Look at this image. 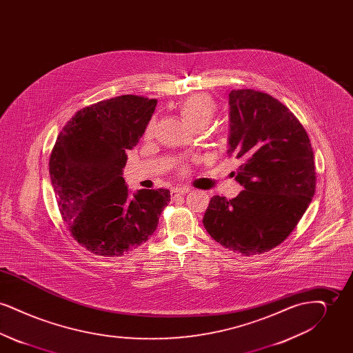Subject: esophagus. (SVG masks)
Returning <instances> with one entry per match:
<instances>
[{
	"instance_id": "esophagus-1",
	"label": "esophagus",
	"mask_w": 353,
	"mask_h": 353,
	"mask_svg": "<svg viewBox=\"0 0 353 353\" xmlns=\"http://www.w3.org/2000/svg\"><path fill=\"white\" fill-rule=\"evenodd\" d=\"M188 192H189L188 188H173V189L170 190V194H172V197H176V196L185 194V193H188Z\"/></svg>"
}]
</instances>
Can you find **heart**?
<instances>
[{
    "mask_svg": "<svg viewBox=\"0 0 353 353\" xmlns=\"http://www.w3.org/2000/svg\"><path fill=\"white\" fill-rule=\"evenodd\" d=\"M216 111H217V103L212 97L206 94L190 95L177 104L179 115L192 131L206 128L214 117ZM156 125H157L156 118L150 119L144 131L145 139H151L154 134Z\"/></svg>",
    "mask_w": 353,
    "mask_h": 353,
    "instance_id": "b5f03b06",
    "label": "heart"
}]
</instances>
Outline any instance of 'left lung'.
<instances>
[{
    "label": "left lung",
    "mask_w": 353,
    "mask_h": 353,
    "mask_svg": "<svg viewBox=\"0 0 353 353\" xmlns=\"http://www.w3.org/2000/svg\"><path fill=\"white\" fill-rule=\"evenodd\" d=\"M229 153L242 159L235 199L214 196L202 223L210 236L241 255L281 245L315 194L314 152L302 123L283 103L252 88L229 94Z\"/></svg>",
    "instance_id": "8db88e82"
}]
</instances>
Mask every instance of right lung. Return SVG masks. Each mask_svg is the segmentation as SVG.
Listing matches in <instances>:
<instances>
[{
    "label": "right lung",
    "mask_w": 353,
    "mask_h": 353,
    "mask_svg": "<svg viewBox=\"0 0 353 353\" xmlns=\"http://www.w3.org/2000/svg\"><path fill=\"white\" fill-rule=\"evenodd\" d=\"M156 99L121 95L82 108L55 141L51 184L70 234L88 252L120 256L148 241L168 206V189H141L134 197L121 177L143 136Z\"/></svg>",
    "instance_id": "right-lung-1"
}]
</instances>
